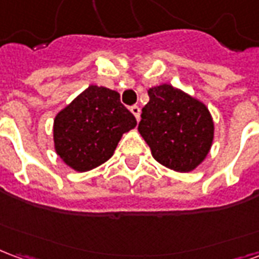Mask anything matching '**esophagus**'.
Returning <instances> with one entry per match:
<instances>
[{"instance_id":"34e87169","label":"esophagus","mask_w":259,"mask_h":259,"mask_svg":"<svg viewBox=\"0 0 259 259\" xmlns=\"http://www.w3.org/2000/svg\"><path fill=\"white\" fill-rule=\"evenodd\" d=\"M130 111H132V113H133V115H135L136 119H137V120H139V119H140V113H141L140 107H137V105H133V107L130 108Z\"/></svg>"}]
</instances>
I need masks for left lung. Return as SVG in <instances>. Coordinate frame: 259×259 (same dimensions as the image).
Masks as SVG:
<instances>
[{"mask_svg":"<svg viewBox=\"0 0 259 259\" xmlns=\"http://www.w3.org/2000/svg\"><path fill=\"white\" fill-rule=\"evenodd\" d=\"M148 96L139 132L152 157L176 172H190L211 148L213 122L208 108L169 84L152 87Z\"/></svg>","mask_w":259,"mask_h":259,"instance_id":"left-lung-1","label":"left lung"}]
</instances>
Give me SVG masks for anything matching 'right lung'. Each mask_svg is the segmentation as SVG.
<instances>
[{
	"label": "right lung",
	"mask_w": 259,
	"mask_h": 259,
	"mask_svg": "<svg viewBox=\"0 0 259 259\" xmlns=\"http://www.w3.org/2000/svg\"><path fill=\"white\" fill-rule=\"evenodd\" d=\"M136 124L119 93L90 85L54 120L55 151L70 168L85 172L112 157L122 135Z\"/></svg>",
	"instance_id": "1"
}]
</instances>
